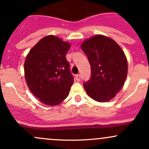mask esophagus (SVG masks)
I'll return each mask as SVG.
<instances>
[{"label": "esophagus", "instance_id": "esophagus-1", "mask_svg": "<svg viewBox=\"0 0 149 149\" xmlns=\"http://www.w3.org/2000/svg\"><path fill=\"white\" fill-rule=\"evenodd\" d=\"M76 79L77 80V81H80V74H77L76 75Z\"/></svg>", "mask_w": 149, "mask_h": 149}]
</instances>
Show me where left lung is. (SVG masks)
<instances>
[{"label": "left lung", "instance_id": "1", "mask_svg": "<svg viewBox=\"0 0 149 149\" xmlns=\"http://www.w3.org/2000/svg\"><path fill=\"white\" fill-rule=\"evenodd\" d=\"M80 47L91 66V78L83 85L85 91L97 102H109L121 90L127 77L123 50L115 40L100 34L86 39Z\"/></svg>", "mask_w": 149, "mask_h": 149}]
</instances>
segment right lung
Instances as JSON below:
<instances>
[{"instance_id":"obj_1","label":"right lung","mask_w":149,"mask_h":149,"mask_svg":"<svg viewBox=\"0 0 149 149\" xmlns=\"http://www.w3.org/2000/svg\"><path fill=\"white\" fill-rule=\"evenodd\" d=\"M71 44L59 37L42 38L30 49L24 61V76L32 94L40 102L55 106L69 93L73 77L66 54Z\"/></svg>"}]
</instances>
